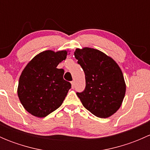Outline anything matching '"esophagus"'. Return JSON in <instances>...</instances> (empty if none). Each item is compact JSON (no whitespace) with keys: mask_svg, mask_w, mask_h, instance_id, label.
I'll return each instance as SVG.
<instances>
[{"mask_svg":"<svg viewBox=\"0 0 150 150\" xmlns=\"http://www.w3.org/2000/svg\"><path fill=\"white\" fill-rule=\"evenodd\" d=\"M71 84H72V88H75V81H72V82H71Z\"/></svg>","mask_w":150,"mask_h":150,"instance_id":"34e87169","label":"esophagus"}]
</instances>
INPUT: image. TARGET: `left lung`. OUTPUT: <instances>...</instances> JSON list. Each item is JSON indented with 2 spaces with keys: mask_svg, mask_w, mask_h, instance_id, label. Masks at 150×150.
<instances>
[{
  "mask_svg": "<svg viewBox=\"0 0 150 150\" xmlns=\"http://www.w3.org/2000/svg\"><path fill=\"white\" fill-rule=\"evenodd\" d=\"M74 55L86 78V88L77 96L96 117L112 116L119 110L125 94L121 69L112 58L95 48H76Z\"/></svg>",
  "mask_w": 150,
  "mask_h": 150,
  "instance_id": "1",
  "label": "left lung"
}]
</instances>
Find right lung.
Masks as SVG:
<instances>
[{
  "mask_svg": "<svg viewBox=\"0 0 150 150\" xmlns=\"http://www.w3.org/2000/svg\"><path fill=\"white\" fill-rule=\"evenodd\" d=\"M68 50H47L37 54L22 72L17 94L24 108L33 115L44 117L58 109L71 88L57 67L67 58Z\"/></svg>",
  "mask_w": 150,
  "mask_h": 150,
  "instance_id": "1",
  "label": "right lung"
}]
</instances>
